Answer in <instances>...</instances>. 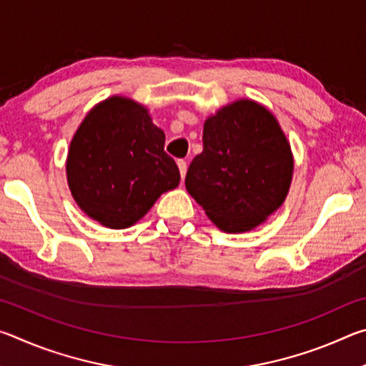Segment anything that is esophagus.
<instances>
[{
    "label": "esophagus",
    "instance_id": "34e87169",
    "mask_svg": "<svg viewBox=\"0 0 366 366\" xmlns=\"http://www.w3.org/2000/svg\"><path fill=\"white\" fill-rule=\"evenodd\" d=\"M177 166H179V172H181V177H185V172H187V161L184 159H177Z\"/></svg>",
    "mask_w": 366,
    "mask_h": 366
}]
</instances>
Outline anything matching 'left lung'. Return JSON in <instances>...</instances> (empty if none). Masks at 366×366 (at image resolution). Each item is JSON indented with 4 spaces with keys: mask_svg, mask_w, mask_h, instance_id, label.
Instances as JSON below:
<instances>
[{
    "mask_svg": "<svg viewBox=\"0 0 366 366\" xmlns=\"http://www.w3.org/2000/svg\"><path fill=\"white\" fill-rule=\"evenodd\" d=\"M294 154L268 108L240 98L203 124V152L185 176V189L221 231L263 224L289 194Z\"/></svg>",
    "mask_w": 366,
    "mask_h": 366,
    "instance_id": "8db88e82",
    "label": "left lung"
}]
</instances>
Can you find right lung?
I'll list each match as a JSON object with an SVG mask.
<instances>
[{"instance_id":"obj_1","label":"right lung","mask_w":366,"mask_h":366,"mask_svg":"<svg viewBox=\"0 0 366 366\" xmlns=\"http://www.w3.org/2000/svg\"><path fill=\"white\" fill-rule=\"evenodd\" d=\"M164 139L148 109L132 98L114 95L95 104L74 134L66 159L79 208L109 229L144 218L181 181Z\"/></svg>"}]
</instances>
